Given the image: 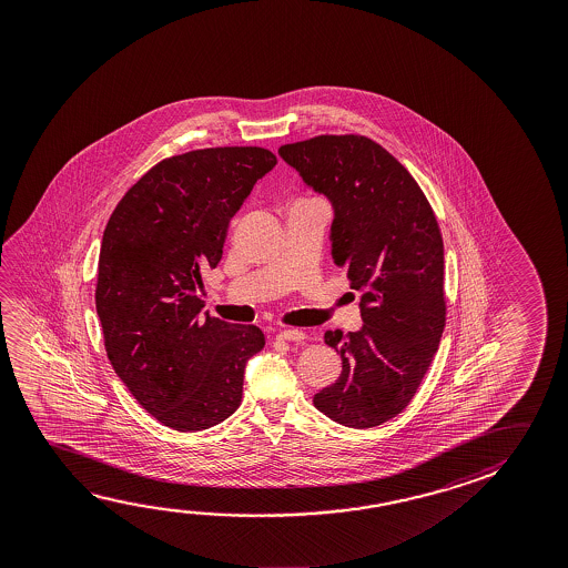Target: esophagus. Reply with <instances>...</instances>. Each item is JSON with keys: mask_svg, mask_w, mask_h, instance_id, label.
Listing matches in <instances>:
<instances>
[{"mask_svg": "<svg viewBox=\"0 0 568 568\" xmlns=\"http://www.w3.org/2000/svg\"><path fill=\"white\" fill-rule=\"evenodd\" d=\"M277 338H281V341H291V343H298V341H305L307 335H305L303 331H298V328H283L281 333H277Z\"/></svg>", "mask_w": 568, "mask_h": 568, "instance_id": "esophagus-1", "label": "esophagus"}]
</instances>
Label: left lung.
Instances as JSON below:
<instances>
[{
    "label": "left lung",
    "mask_w": 568,
    "mask_h": 568,
    "mask_svg": "<svg viewBox=\"0 0 568 568\" xmlns=\"http://www.w3.org/2000/svg\"><path fill=\"white\" fill-rule=\"evenodd\" d=\"M280 154L335 205L333 257L363 293V328L325 333L343 373L313 404L348 428L381 426L416 396L446 326L436 214L408 170L363 134H318Z\"/></svg>",
    "instance_id": "obj_1"
}]
</instances>
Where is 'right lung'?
<instances>
[{
	"mask_svg": "<svg viewBox=\"0 0 568 568\" xmlns=\"http://www.w3.org/2000/svg\"><path fill=\"white\" fill-rule=\"evenodd\" d=\"M277 156L261 146L190 150L160 160L104 227L97 313L104 348L140 406L178 432H200L242 404L261 328L202 313V273L224 255L227 227Z\"/></svg>",
	"mask_w": 568,
	"mask_h": 568,
	"instance_id": "right-lung-1",
	"label": "right lung"
}]
</instances>
